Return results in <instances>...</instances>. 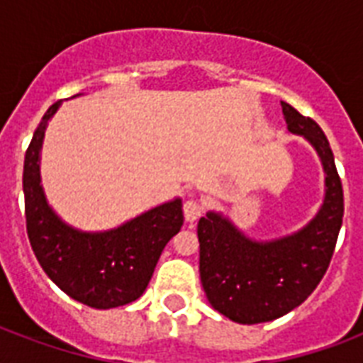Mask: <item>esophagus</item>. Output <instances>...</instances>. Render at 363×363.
<instances>
[{
  "instance_id": "1",
  "label": "esophagus",
  "mask_w": 363,
  "mask_h": 363,
  "mask_svg": "<svg viewBox=\"0 0 363 363\" xmlns=\"http://www.w3.org/2000/svg\"><path fill=\"white\" fill-rule=\"evenodd\" d=\"M182 209H184V218H186L188 222H194L198 220L199 216L205 213V203L201 199L192 198L184 201V207H182Z\"/></svg>"
}]
</instances>
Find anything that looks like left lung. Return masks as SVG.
Instances as JSON below:
<instances>
[{
  "label": "left lung",
  "instance_id": "left-lung-1",
  "mask_svg": "<svg viewBox=\"0 0 363 363\" xmlns=\"http://www.w3.org/2000/svg\"><path fill=\"white\" fill-rule=\"evenodd\" d=\"M288 131L315 147L326 173V196L313 220L288 238L248 239L218 213L198 222L199 277L209 303L239 324L286 315L309 298L332 262L343 224V186L328 137L309 116L281 101Z\"/></svg>",
  "mask_w": 363,
  "mask_h": 363
}]
</instances>
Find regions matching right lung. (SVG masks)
<instances>
[{
  "label": "right lung",
  "instance_id": "right-lung-1",
  "mask_svg": "<svg viewBox=\"0 0 363 363\" xmlns=\"http://www.w3.org/2000/svg\"><path fill=\"white\" fill-rule=\"evenodd\" d=\"M62 101L48 107L24 158L26 230L35 258L69 298L94 309H113L141 298L169 239L179 233L182 201L173 199L143 213L116 230L79 232L47 203L39 175V154L48 121Z\"/></svg>",
  "mask_w": 363,
  "mask_h": 363
}]
</instances>
